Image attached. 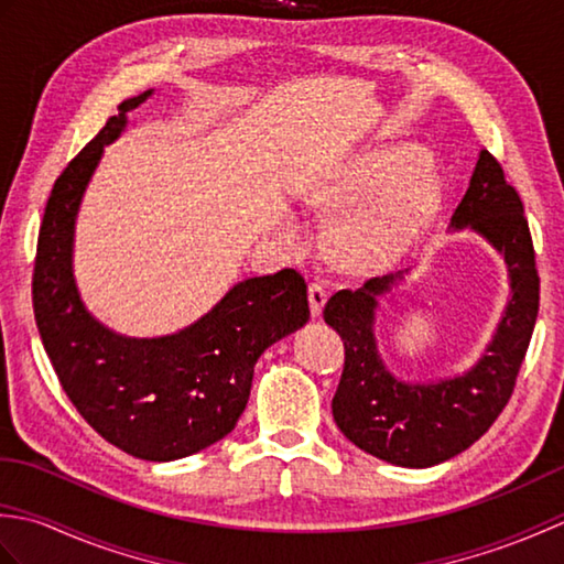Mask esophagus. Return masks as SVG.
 Listing matches in <instances>:
<instances>
[{"label":"esophagus","instance_id":"obj_1","mask_svg":"<svg viewBox=\"0 0 564 564\" xmlns=\"http://www.w3.org/2000/svg\"><path fill=\"white\" fill-rule=\"evenodd\" d=\"M307 297H310V313H313V317H319L322 307L327 303V289L322 283H310Z\"/></svg>","mask_w":564,"mask_h":564}]
</instances>
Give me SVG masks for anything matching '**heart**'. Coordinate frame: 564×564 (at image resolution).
Wrapping results in <instances>:
<instances>
[{
    "instance_id": "b5f03b06",
    "label": "heart",
    "mask_w": 564,
    "mask_h": 564,
    "mask_svg": "<svg viewBox=\"0 0 564 564\" xmlns=\"http://www.w3.org/2000/svg\"><path fill=\"white\" fill-rule=\"evenodd\" d=\"M310 210L346 208L332 230L334 257L351 273L394 267L422 235L438 203V182L429 154L412 142L378 145L354 154L301 191ZM279 232L301 245L305 227L293 213L279 215Z\"/></svg>"
}]
</instances>
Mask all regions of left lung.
I'll list each match as a JSON object with an SVG mask.
<instances>
[{
  "instance_id": "8db88e82",
  "label": "left lung",
  "mask_w": 564,
  "mask_h": 564,
  "mask_svg": "<svg viewBox=\"0 0 564 564\" xmlns=\"http://www.w3.org/2000/svg\"><path fill=\"white\" fill-rule=\"evenodd\" d=\"M482 237L505 259L509 297L492 337L473 366L434 380L394 376L380 356L376 322L380 301L398 291L412 269L334 293L325 322L346 349L344 373L332 400L334 422L354 446L400 467H431L470 448L495 424L511 398L538 317L535 254L517 191L487 150L455 208L448 232Z\"/></svg>"
}]
</instances>
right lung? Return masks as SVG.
I'll use <instances>...</instances> for the list:
<instances>
[{"mask_svg":"<svg viewBox=\"0 0 564 564\" xmlns=\"http://www.w3.org/2000/svg\"><path fill=\"white\" fill-rule=\"evenodd\" d=\"M152 94L118 106L55 182L39 235L33 310L59 386L87 424L135 458L166 463L230 434L259 356L301 329L310 305L303 275L283 269L237 281L206 315L162 337H126L89 313L75 279L77 215L104 148Z\"/></svg>","mask_w":564,"mask_h":564,"instance_id":"1","label":"right lung"}]
</instances>
